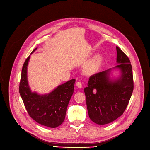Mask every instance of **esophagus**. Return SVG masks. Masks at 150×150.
<instances>
[{"label":"esophagus","mask_w":150,"mask_h":150,"mask_svg":"<svg viewBox=\"0 0 150 150\" xmlns=\"http://www.w3.org/2000/svg\"><path fill=\"white\" fill-rule=\"evenodd\" d=\"M76 86H77V87H78V88H82V84H81V83L80 82V81H77V82L76 83Z\"/></svg>","instance_id":"1"}]
</instances>
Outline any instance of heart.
<instances>
[{"mask_svg":"<svg viewBox=\"0 0 150 150\" xmlns=\"http://www.w3.org/2000/svg\"><path fill=\"white\" fill-rule=\"evenodd\" d=\"M101 58L100 56L96 57L86 67L85 72L88 75H92L95 74L98 70L101 64Z\"/></svg>","mask_w":150,"mask_h":150,"instance_id":"heart-1","label":"heart"}]
</instances>
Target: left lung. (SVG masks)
Masks as SVG:
<instances>
[{"mask_svg": "<svg viewBox=\"0 0 150 150\" xmlns=\"http://www.w3.org/2000/svg\"><path fill=\"white\" fill-rule=\"evenodd\" d=\"M116 50L119 64L115 68L120 70V76L115 80L110 79L111 69L93 74L89 77L88 87L84 90L89 118L98 125L111 123L121 116L134 89L129 59L119 47H116Z\"/></svg>", "mask_w": 150, "mask_h": 150, "instance_id": "left-lung-1", "label": "left lung"}]
</instances>
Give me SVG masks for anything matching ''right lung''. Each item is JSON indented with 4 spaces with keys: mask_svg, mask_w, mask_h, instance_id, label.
I'll return each instance as SVG.
<instances>
[{
    "mask_svg": "<svg viewBox=\"0 0 150 150\" xmlns=\"http://www.w3.org/2000/svg\"><path fill=\"white\" fill-rule=\"evenodd\" d=\"M37 48L34 49V52ZM30 56L22 69L19 93L27 112L38 123L49 128H56L64 122L66 109L74 91L75 80L61 84L52 92L40 96L31 91L27 81V66Z\"/></svg>",
    "mask_w": 150,
    "mask_h": 150,
    "instance_id": "obj_1",
    "label": "right lung"
}]
</instances>
